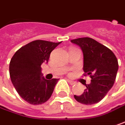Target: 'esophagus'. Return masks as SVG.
Returning a JSON list of instances; mask_svg holds the SVG:
<instances>
[{
	"mask_svg": "<svg viewBox=\"0 0 125 125\" xmlns=\"http://www.w3.org/2000/svg\"><path fill=\"white\" fill-rule=\"evenodd\" d=\"M67 81L70 82V84H71V85H73V84H76V82H74V81H72V80H70V79H67Z\"/></svg>",
	"mask_w": 125,
	"mask_h": 125,
	"instance_id": "obj_1",
	"label": "esophagus"
}]
</instances>
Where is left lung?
Here are the masks:
<instances>
[{"instance_id":"obj_1","label":"left lung","mask_w":125,"mask_h":125,"mask_svg":"<svg viewBox=\"0 0 125 125\" xmlns=\"http://www.w3.org/2000/svg\"><path fill=\"white\" fill-rule=\"evenodd\" d=\"M71 42L81 48L84 75H90L91 78L90 84H84L86 89L84 93L74 97L79 103L85 105L98 103L114 84L118 70L117 59L110 49L91 38H79Z\"/></svg>"}]
</instances>
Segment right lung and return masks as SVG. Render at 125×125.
I'll use <instances>...</instances> for the list:
<instances>
[{"mask_svg": "<svg viewBox=\"0 0 125 125\" xmlns=\"http://www.w3.org/2000/svg\"><path fill=\"white\" fill-rule=\"evenodd\" d=\"M61 42L36 40L20 48L10 60V76L16 91L31 105H39L51 98L59 79H46L41 65L48 62L50 54Z\"/></svg>", "mask_w": 125, "mask_h": 125, "instance_id": "1", "label": "right lung"}]
</instances>
